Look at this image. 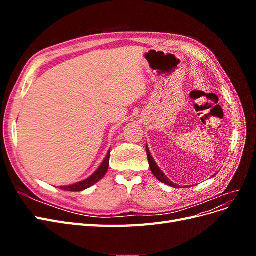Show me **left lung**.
Listing matches in <instances>:
<instances>
[{
    "label": "left lung",
    "instance_id": "8db88e82",
    "mask_svg": "<svg viewBox=\"0 0 256 256\" xmlns=\"http://www.w3.org/2000/svg\"><path fill=\"white\" fill-rule=\"evenodd\" d=\"M146 152H147V159H148V164H150V170H152V173L154 174V177L157 178L158 180H160L161 182H164V184L170 186V187H174V188H182V186L176 184H174L173 182L170 180V178H168L166 175L161 171L160 168H159L158 164H156V161L154 160V158H152V154H150V152L148 146H147V145H146ZM214 175H216V174H214ZM214 175H212V176H214ZM188 187H189V186H188Z\"/></svg>",
    "mask_w": 256,
    "mask_h": 256
}]
</instances>
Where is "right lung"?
<instances>
[{
    "instance_id": "obj_1",
    "label": "right lung",
    "mask_w": 256,
    "mask_h": 256,
    "mask_svg": "<svg viewBox=\"0 0 256 256\" xmlns=\"http://www.w3.org/2000/svg\"><path fill=\"white\" fill-rule=\"evenodd\" d=\"M110 150L108 152L106 158L104 159L102 164L99 166V168L96 170V171L92 173L88 178L84 180H81L79 182H76L74 184H69V186H62L60 189L65 190V191H72V192H78V191H83L85 189H88L92 186H94L97 184L100 180H102L106 173L108 172V168H109V161H110Z\"/></svg>"
}]
</instances>
